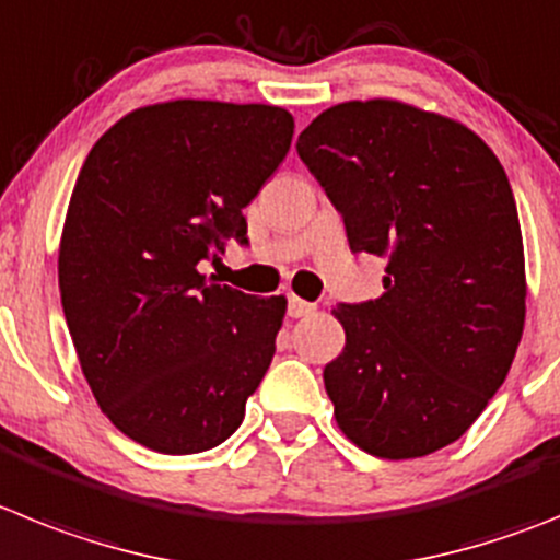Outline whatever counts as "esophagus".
Segmentation results:
<instances>
[{
	"mask_svg": "<svg viewBox=\"0 0 560 560\" xmlns=\"http://www.w3.org/2000/svg\"><path fill=\"white\" fill-rule=\"evenodd\" d=\"M316 311V305H311V302L300 300V296L291 294L289 296V316L291 319H302V316H311Z\"/></svg>",
	"mask_w": 560,
	"mask_h": 560,
	"instance_id": "esophagus-1",
	"label": "esophagus"
}]
</instances>
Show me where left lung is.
I'll return each mask as SVG.
<instances>
[{"instance_id": "1", "label": "left lung", "mask_w": 560, "mask_h": 560, "mask_svg": "<svg viewBox=\"0 0 560 560\" xmlns=\"http://www.w3.org/2000/svg\"><path fill=\"white\" fill-rule=\"evenodd\" d=\"M352 253L388 260L383 294L332 311V417L363 453L422 458L458 441L514 363L525 246L505 168L480 136L397 100L319 113L296 141Z\"/></svg>"}]
</instances>
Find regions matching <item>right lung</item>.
I'll return each mask as SVG.
<instances>
[{"instance_id": "add662e5", "label": "right lung", "mask_w": 560, "mask_h": 560, "mask_svg": "<svg viewBox=\"0 0 560 560\" xmlns=\"http://www.w3.org/2000/svg\"><path fill=\"white\" fill-rule=\"evenodd\" d=\"M291 136L285 107L172 100L127 113L82 163L60 302L102 413L141 447H219L264 381L285 296L213 283L199 260L246 244L244 208Z\"/></svg>"}]
</instances>
